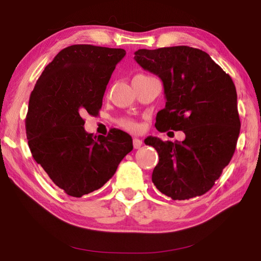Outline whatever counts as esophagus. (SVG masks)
Segmentation results:
<instances>
[{
    "label": "esophagus",
    "instance_id": "esophagus-1",
    "mask_svg": "<svg viewBox=\"0 0 261 261\" xmlns=\"http://www.w3.org/2000/svg\"><path fill=\"white\" fill-rule=\"evenodd\" d=\"M132 143H134V147L136 149H138V148L141 147V145H143V140H140L139 138H134Z\"/></svg>",
    "mask_w": 261,
    "mask_h": 261
}]
</instances>
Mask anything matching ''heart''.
<instances>
[{"label":"heart","mask_w":261,"mask_h":261,"mask_svg":"<svg viewBox=\"0 0 261 261\" xmlns=\"http://www.w3.org/2000/svg\"><path fill=\"white\" fill-rule=\"evenodd\" d=\"M136 77H147V76H144V74H138V76ZM120 125L122 127H124L126 130H130V131H136L138 129V124L135 121L129 120V118H124V120H121L120 121Z\"/></svg>","instance_id":"1"}]
</instances>
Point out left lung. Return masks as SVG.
<instances>
[{"label":"left lung","mask_w":261,"mask_h":261,"mask_svg":"<svg viewBox=\"0 0 261 261\" xmlns=\"http://www.w3.org/2000/svg\"><path fill=\"white\" fill-rule=\"evenodd\" d=\"M135 60L160 77L166 107L159 131H183V141L147 137L159 154L152 180L173 200L201 196L213 188L235 153L241 130L236 87L207 53L188 46L139 49Z\"/></svg>","instance_id":"1"}]
</instances>
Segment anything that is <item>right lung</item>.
Listing matches in <instances>:
<instances>
[{"label":"right lung","mask_w":261,"mask_h":261,"mask_svg":"<svg viewBox=\"0 0 261 261\" xmlns=\"http://www.w3.org/2000/svg\"><path fill=\"white\" fill-rule=\"evenodd\" d=\"M121 48L72 45L62 49L39 77L29 101L26 137L32 156L56 187L81 198L113 177L132 151L122 130L93 136L84 129V114H99Z\"/></svg>","instance_id":"right-lung-1"}]
</instances>
